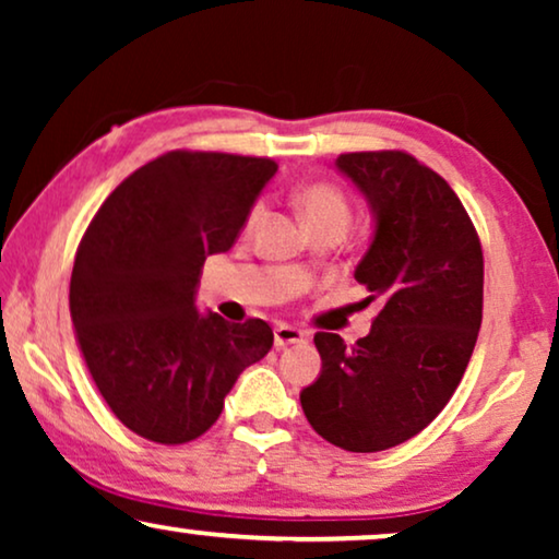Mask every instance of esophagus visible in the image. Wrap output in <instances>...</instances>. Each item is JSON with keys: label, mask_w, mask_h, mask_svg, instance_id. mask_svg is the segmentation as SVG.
Segmentation results:
<instances>
[{"label": "esophagus", "mask_w": 559, "mask_h": 559, "mask_svg": "<svg viewBox=\"0 0 559 559\" xmlns=\"http://www.w3.org/2000/svg\"><path fill=\"white\" fill-rule=\"evenodd\" d=\"M305 341H308V333L300 331V328L285 325V323H280L277 328H274V346L277 348L293 346V343H305Z\"/></svg>", "instance_id": "esophagus-1"}]
</instances>
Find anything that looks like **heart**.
I'll return each instance as SVG.
<instances>
[{
	"instance_id": "obj_1",
	"label": "heart",
	"mask_w": 559,
	"mask_h": 559,
	"mask_svg": "<svg viewBox=\"0 0 559 559\" xmlns=\"http://www.w3.org/2000/svg\"><path fill=\"white\" fill-rule=\"evenodd\" d=\"M295 201H297V209L302 213V218L308 221V226L323 224V221H343V224H348V213H350L348 201L346 195L333 186V182H308V186L297 190ZM262 213H264V205L257 203L254 209L249 211L247 226L249 228L257 226V221L262 218Z\"/></svg>"
}]
</instances>
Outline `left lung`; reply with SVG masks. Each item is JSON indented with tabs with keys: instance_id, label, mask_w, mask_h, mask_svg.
<instances>
[{
	"instance_id": "8db88e82",
	"label": "left lung",
	"mask_w": 559,
	"mask_h": 559,
	"mask_svg": "<svg viewBox=\"0 0 559 559\" xmlns=\"http://www.w3.org/2000/svg\"><path fill=\"white\" fill-rule=\"evenodd\" d=\"M335 167L369 203L373 239L354 277L384 308L350 348L316 333L323 369L300 404L320 438L379 453L423 432L461 384L484 318V251L461 198L407 152H348Z\"/></svg>"
}]
</instances>
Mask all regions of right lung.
Returning <instances> with one entry per match:
<instances>
[{"label":"right lung","instance_id":"add662e5","mask_svg":"<svg viewBox=\"0 0 559 559\" xmlns=\"http://www.w3.org/2000/svg\"><path fill=\"white\" fill-rule=\"evenodd\" d=\"M274 173L270 157L167 152L129 175L83 234L75 338L106 404L140 438H201L239 373L270 354L264 320L198 312L195 293L205 257L234 247Z\"/></svg>","mask_w":559,"mask_h":559}]
</instances>
